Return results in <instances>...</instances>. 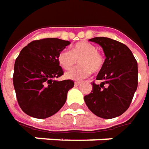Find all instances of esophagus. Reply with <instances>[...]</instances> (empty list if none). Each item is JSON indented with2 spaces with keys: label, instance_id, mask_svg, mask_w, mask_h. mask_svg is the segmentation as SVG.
Listing matches in <instances>:
<instances>
[{
  "label": "esophagus",
  "instance_id": "1",
  "mask_svg": "<svg viewBox=\"0 0 149 149\" xmlns=\"http://www.w3.org/2000/svg\"><path fill=\"white\" fill-rule=\"evenodd\" d=\"M80 84H81V81H75V86H79Z\"/></svg>",
  "mask_w": 149,
  "mask_h": 149
}]
</instances>
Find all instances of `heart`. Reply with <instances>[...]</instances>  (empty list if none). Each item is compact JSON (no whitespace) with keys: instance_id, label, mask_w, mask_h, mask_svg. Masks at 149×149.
I'll return each instance as SVG.
<instances>
[{"instance_id":"obj_1","label":"heart","mask_w":149,"mask_h":149,"mask_svg":"<svg viewBox=\"0 0 149 149\" xmlns=\"http://www.w3.org/2000/svg\"><path fill=\"white\" fill-rule=\"evenodd\" d=\"M58 61L64 70L72 69L79 61V67L65 74L68 79L71 80H81L87 77L91 72H98L103 68L105 63L103 55L97 51L94 44L88 42L77 43L72 51L62 50L58 54Z\"/></svg>"}]
</instances>
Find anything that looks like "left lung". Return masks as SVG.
Here are the masks:
<instances>
[{
	"label": "left lung",
	"instance_id": "1",
	"mask_svg": "<svg viewBox=\"0 0 149 149\" xmlns=\"http://www.w3.org/2000/svg\"><path fill=\"white\" fill-rule=\"evenodd\" d=\"M90 41L102 47L106 58L96 77L101 83L92 82V91L84 96L85 102L95 116L116 118L128 110L137 90L138 63L130 49L119 41L106 37Z\"/></svg>",
	"mask_w": 149,
	"mask_h": 149
}]
</instances>
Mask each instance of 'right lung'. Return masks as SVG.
Here are the masks:
<instances>
[{
	"label": "right lung",
	"instance_id": "obj_1",
	"mask_svg": "<svg viewBox=\"0 0 149 149\" xmlns=\"http://www.w3.org/2000/svg\"><path fill=\"white\" fill-rule=\"evenodd\" d=\"M68 44L67 40L46 38L33 40L20 51L15 63L13 83L19 105L28 116L45 119L65 104L74 81L54 78L63 74L58 56Z\"/></svg>",
	"mask_w": 149,
	"mask_h": 149
}]
</instances>
